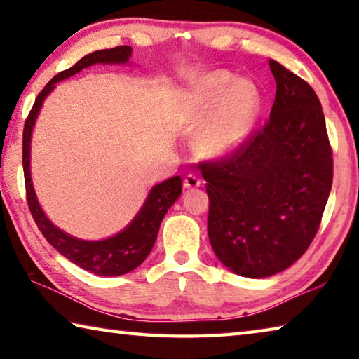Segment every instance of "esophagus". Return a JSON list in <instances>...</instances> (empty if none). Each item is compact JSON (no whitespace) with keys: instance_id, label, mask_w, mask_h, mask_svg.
I'll return each instance as SVG.
<instances>
[{"instance_id":"34e87169","label":"esophagus","mask_w":359,"mask_h":359,"mask_svg":"<svg viewBox=\"0 0 359 359\" xmlns=\"http://www.w3.org/2000/svg\"><path fill=\"white\" fill-rule=\"evenodd\" d=\"M201 184H202V180L198 177V175H194V174H188L187 177H185V180H184V187L189 188V189L198 188V187H201Z\"/></svg>"}]
</instances>
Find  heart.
I'll list each match as a JSON object with an SVG mask.
<instances>
[{
	"mask_svg": "<svg viewBox=\"0 0 359 359\" xmlns=\"http://www.w3.org/2000/svg\"><path fill=\"white\" fill-rule=\"evenodd\" d=\"M257 109L258 97L249 82L236 81L233 83L230 74L215 73L199 87L189 114V126L196 130L207 128L216 116L217 110L220 111L216 121L201 140L203 152L217 156L233 149L245 137Z\"/></svg>",
	"mask_w": 359,
	"mask_h": 359,
	"instance_id": "1",
	"label": "heart"
}]
</instances>
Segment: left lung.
<instances>
[{
  "mask_svg": "<svg viewBox=\"0 0 359 359\" xmlns=\"http://www.w3.org/2000/svg\"><path fill=\"white\" fill-rule=\"evenodd\" d=\"M269 67L277 91L268 121L227 156L201 161L210 244L224 266L249 278L282 272L305 254L333 184L318 95L278 62Z\"/></svg>",
  "mask_w": 359,
  "mask_h": 359,
  "instance_id": "left-lung-1",
  "label": "left lung"
}]
</instances>
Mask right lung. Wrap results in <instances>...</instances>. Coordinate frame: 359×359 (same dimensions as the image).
Returning <instances> with one entry per match:
<instances>
[{
    "instance_id": "1",
    "label": "right lung",
    "mask_w": 359,
    "mask_h": 359,
    "mask_svg": "<svg viewBox=\"0 0 359 359\" xmlns=\"http://www.w3.org/2000/svg\"><path fill=\"white\" fill-rule=\"evenodd\" d=\"M130 46H115L110 49H101L87 54L79 62L74 63L72 68L63 69L59 74H55L49 81L45 88L40 91L35 97V102L27 115L23 129V171H25V187H26V201L27 207L31 210V215L37 224L41 235L46 238V241L53 248L62 254L69 262L79 266V268L96 273V276L114 277L123 276L138 268L146 257L152 250V245L157 240V233L160 229L161 219H163L168 208H170L175 199L182 193V179L179 175L161 182L152 189L144 202L143 208L135 216L128 227L121 233H118L102 241H82L77 238L63 233L62 230L54 227V224L48 219L45 213L35 198V191L31 182L29 171V152H31V133L37 118L41 102L46 97L49 91L54 90L55 82L76 74L81 69L87 68L93 63H126L130 57Z\"/></svg>"
}]
</instances>
